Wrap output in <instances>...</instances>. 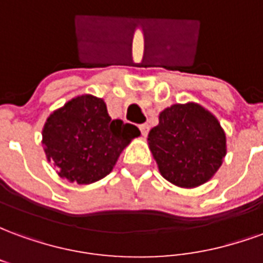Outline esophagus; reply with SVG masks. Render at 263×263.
<instances>
[{
    "label": "esophagus",
    "instance_id": "1",
    "mask_svg": "<svg viewBox=\"0 0 263 263\" xmlns=\"http://www.w3.org/2000/svg\"><path fill=\"white\" fill-rule=\"evenodd\" d=\"M139 129H141V134H142L143 138L148 137V132H149L148 124H141V125H139Z\"/></svg>",
    "mask_w": 263,
    "mask_h": 263
}]
</instances>
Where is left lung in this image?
<instances>
[{
	"label": "left lung",
	"mask_w": 263,
	"mask_h": 263,
	"mask_svg": "<svg viewBox=\"0 0 263 263\" xmlns=\"http://www.w3.org/2000/svg\"><path fill=\"white\" fill-rule=\"evenodd\" d=\"M148 146L167 182L182 189L207 183L222 165L227 137L213 112L193 101L173 104L159 114Z\"/></svg>",
	"instance_id": "left-lung-1"
}]
</instances>
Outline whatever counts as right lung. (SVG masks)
I'll return each mask as SVG.
<instances>
[{
  "instance_id": "1",
  "label": "right lung",
  "mask_w": 263,
  "mask_h": 263,
  "mask_svg": "<svg viewBox=\"0 0 263 263\" xmlns=\"http://www.w3.org/2000/svg\"><path fill=\"white\" fill-rule=\"evenodd\" d=\"M138 137L135 125L111 120L103 98L81 94L49 115L42 146L62 179L91 184L112 172L122 151Z\"/></svg>"
}]
</instances>
